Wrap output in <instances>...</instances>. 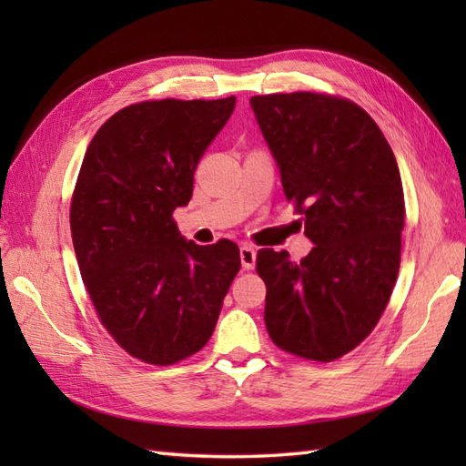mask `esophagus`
<instances>
[{"instance_id":"34e87169","label":"esophagus","mask_w":466,"mask_h":466,"mask_svg":"<svg viewBox=\"0 0 466 466\" xmlns=\"http://www.w3.org/2000/svg\"><path fill=\"white\" fill-rule=\"evenodd\" d=\"M240 260H242V268L244 270H254L256 266V250L250 244H242L240 246Z\"/></svg>"}]
</instances>
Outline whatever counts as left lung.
<instances>
[{"label":"left lung","mask_w":466,"mask_h":466,"mask_svg":"<svg viewBox=\"0 0 466 466\" xmlns=\"http://www.w3.org/2000/svg\"><path fill=\"white\" fill-rule=\"evenodd\" d=\"M286 200L314 248L300 262L262 248L264 322L279 349L332 362L354 350L390 300L400 268L404 192L397 157L359 104L319 92L252 96Z\"/></svg>","instance_id":"8db88e82"}]
</instances>
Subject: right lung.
<instances>
[{
    "label": "right lung",
    "mask_w": 466,
    "mask_h": 466,
    "mask_svg": "<svg viewBox=\"0 0 466 466\" xmlns=\"http://www.w3.org/2000/svg\"><path fill=\"white\" fill-rule=\"evenodd\" d=\"M222 100H146L122 107L87 146L69 206L77 266L117 346L154 366L202 350L240 270L232 240L186 242L174 210L234 110Z\"/></svg>",
    "instance_id": "add662e5"
}]
</instances>
